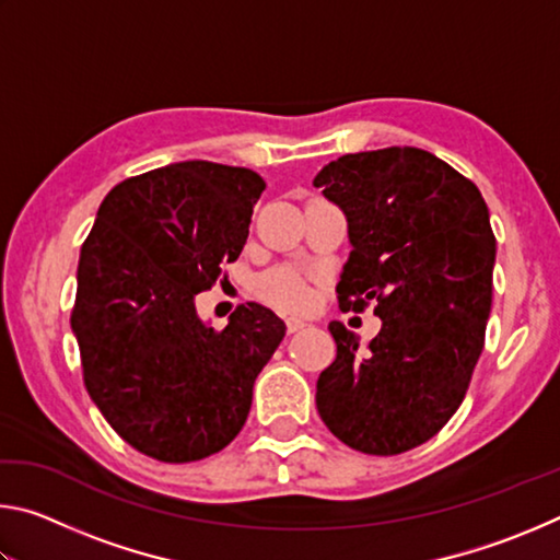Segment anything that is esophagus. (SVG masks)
<instances>
[{
	"label": "esophagus",
	"instance_id": "esophagus-1",
	"mask_svg": "<svg viewBox=\"0 0 560 560\" xmlns=\"http://www.w3.org/2000/svg\"><path fill=\"white\" fill-rule=\"evenodd\" d=\"M301 328H306V320L287 318V330H289V334H296V330H301Z\"/></svg>",
	"mask_w": 560,
	"mask_h": 560
}]
</instances>
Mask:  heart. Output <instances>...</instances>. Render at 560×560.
<instances>
[{
  "label": "heart",
  "mask_w": 560,
  "mask_h": 560,
  "mask_svg": "<svg viewBox=\"0 0 560 560\" xmlns=\"http://www.w3.org/2000/svg\"><path fill=\"white\" fill-rule=\"evenodd\" d=\"M261 299L281 311H303L311 303V289L299 273L289 269H271L257 281Z\"/></svg>",
  "instance_id": "b5f03b06"
}]
</instances>
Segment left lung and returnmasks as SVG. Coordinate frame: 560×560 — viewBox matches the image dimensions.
I'll use <instances>...</instances> for the list:
<instances>
[{"label":"left lung","instance_id":"8db88e82","mask_svg":"<svg viewBox=\"0 0 560 560\" xmlns=\"http://www.w3.org/2000/svg\"><path fill=\"white\" fill-rule=\"evenodd\" d=\"M346 212L350 257L340 311L375 301L368 348L340 320L336 360L316 383L326 428L365 454L432 440L457 412L485 350L497 240L477 185L420 148L350 153L314 179Z\"/></svg>","mask_w":560,"mask_h":560}]
</instances>
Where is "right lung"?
<instances>
[{"label": "right lung", "mask_w": 560, "mask_h": 560, "mask_svg": "<svg viewBox=\"0 0 560 560\" xmlns=\"http://www.w3.org/2000/svg\"><path fill=\"white\" fill-rule=\"evenodd\" d=\"M264 187L254 170L207 160L150 170L110 189L81 246L71 328L83 383L148 457L183 464L224 450L287 334L254 301L222 330L195 311L197 293L242 254Z\"/></svg>", "instance_id": "1"}]
</instances>
